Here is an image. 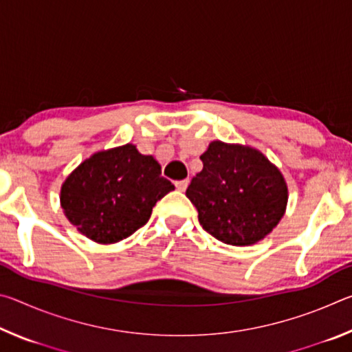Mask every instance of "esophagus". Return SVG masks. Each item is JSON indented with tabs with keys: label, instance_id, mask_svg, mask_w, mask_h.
Instances as JSON below:
<instances>
[{
	"label": "esophagus",
	"instance_id": "1",
	"mask_svg": "<svg viewBox=\"0 0 352 352\" xmlns=\"http://www.w3.org/2000/svg\"><path fill=\"white\" fill-rule=\"evenodd\" d=\"M188 184H189L188 178H186V180H178V182H175V188L178 190H182V192H184V190H186V188H188Z\"/></svg>",
	"mask_w": 352,
	"mask_h": 352
}]
</instances>
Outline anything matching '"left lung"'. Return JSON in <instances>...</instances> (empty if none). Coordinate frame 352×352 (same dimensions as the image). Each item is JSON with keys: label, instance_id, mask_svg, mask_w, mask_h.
I'll return each mask as SVG.
<instances>
[{"label": "left lung", "instance_id": "1", "mask_svg": "<svg viewBox=\"0 0 352 352\" xmlns=\"http://www.w3.org/2000/svg\"><path fill=\"white\" fill-rule=\"evenodd\" d=\"M186 189L199 222L217 241L247 247L264 239L285 212V178L258 148L212 141Z\"/></svg>", "mask_w": 352, "mask_h": 352}]
</instances>
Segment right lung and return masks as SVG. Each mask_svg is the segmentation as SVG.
Segmentation results:
<instances>
[{
	"mask_svg": "<svg viewBox=\"0 0 352 352\" xmlns=\"http://www.w3.org/2000/svg\"><path fill=\"white\" fill-rule=\"evenodd\" d=\"M174 189L152 155L124 144L77 166L62 184L60 206L77 231L105 245L141 228L155 204Z\"/></svg>",
	"mask_w": 352,
	"mask_h": 352,
	"instance_id": "add662e5",
	"label": "right lung"
}]
</instances>
